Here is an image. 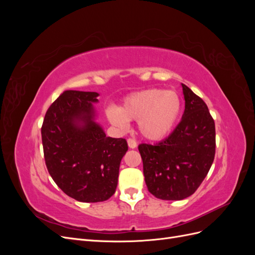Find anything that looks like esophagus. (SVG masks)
Masks as SVG:
<instances>
[{"label":"esophagus","mask_w":255,"mask_h":255,"mask_svg":"<svg viewBox=\"0 0 255 255\" xmlns=\"http://www.w3.org/2000/svg\"><path fill=\"white\" fill-rule=\"evenodd\" d=\"M128 144L130 149H135L137 146V142L135 139H133V138H128Z\"/></svg>","instance_id":"1"}]
</instances>
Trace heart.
I'll list each match as a JSON object with an SVG mask.
<instances>
[{"label": "heart", "instance_id": "heart-1", "mask_svg": "<svg viewBox=\"0 0 255 255\" xmlns=\"http://www.w3.org/2000/svg\"><path fill=\"white\" fill-rule=\"evenodd\" d=\"M182 112V101L174 91L146 89L128 96L119 109L107 110L110 121L120 128L137 121L138 130L145 139L157 141L172 132Z\"/></svg>", "mask_w": 255, "mask_h": 255}]
</instances>
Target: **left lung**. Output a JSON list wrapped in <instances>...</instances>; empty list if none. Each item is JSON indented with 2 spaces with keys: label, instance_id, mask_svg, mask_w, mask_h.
Masks as SVG:
<instances>
[{
  "label": "left lung",
  "instance_id": "left-lung-1",
  "mask_svg": "<svg viewBox=\"0 0 255 255\" xmlns=\"http://www.w3.org/2000/svg\"><path fill=\"white\" fill-rule=\"evenodd\" d=\"M185 111L166 139L140 143L146 187L161 200H183L201 185L216 152L215 122L203 100L182 84Z\"/></svg>",
  "mask_w": 255,
  "mask_h": 255
}]
</instances>
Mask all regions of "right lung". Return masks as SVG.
<instances>
[{
	"instance_id": "add662e5",
	"label": "right lung",
	"mask_w": 255,
	"mask_h": 255,
	"mask_svg": "<svg viewBox=\"0 0 255 255\" xmlns=\"http://www.w3.org/2000/svg\"><path fill=\"white\" fill-rule=\"evenodd\" d=\"M97 92L66 90L45 113L41 138L45 166L65 194L80 202L110 199L128 151L125 138L106 137L94 121Z\"/></svg>"
}]
</instances>
